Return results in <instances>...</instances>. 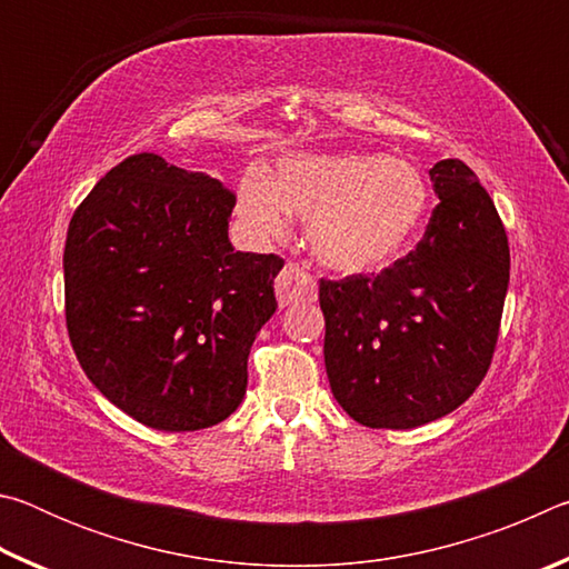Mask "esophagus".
<instances>
[{
    "label": "esophagus",
    "mask_w": 569,
    "mask_h": 569,
    "mask_svg": "<svg viewBox=\"0 0 569 569\" xmlns=\"http://www.w3.org/2000/svg\"><path fill=\"white\" fill-rule=\"evenodd\" d=\"M276 296L283 308L301 301H316L313 276L298 263H286L276 278Z\"/></svg>",
    "instance_id": "esophagus-1"
}]
</instances>
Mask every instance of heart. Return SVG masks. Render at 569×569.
Listing matches in <instances>:
<instances>
[{
	"instance_id": "b5f03b06",
	"label": "heart",
	"mask_w": 569,
	"mask_h": 569,
	"mask_svg": "<svg viewBox=\"0 0 569 569\" xmlns=\"http://www.w3.org/2000/svg\"><path fill=\"white\" fill-rule=\"evenodd\" d=\"M236 208L258 236H283L288 216L308 220V243L323 266L369 273L397 261L417 238L429 188L401 158L291 156L271 178L261 168L246 170Z\"/></svg>"
}]
</instances>
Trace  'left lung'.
<instances>
[{"label":"left lung","mask_w":569,"mask_h":569,"mask_svg":"<svg viewBox=\"0 0 569 569\" xmlns=\"http://www.w3.org/2000/svg\"><path fill=\"white\" fill-rule=\"evenodd\" d=\"M437 208L419 246L373 276L321 278L323 359L336 401L371 429H413L487 377L509 283V243L461 160L429 170Z\"/></svg>","instance_id":"1"}]
</instances>
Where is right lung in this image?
<instances>
[{
	"mask_svg": "<svg viewBox=\"0 0 569 569\" xmlns=\"http://www.w3.org/2000/svg\"><path fill=\"white\" fill-rule=\"evenodd\" d=\"M233 206L220 180L140 152L90 190L67 228L74 356L102 397L146 427L208 429L246 397L283 258L233 250Z\"/></svg>",
	"mask_w": 569,
	"mask_h": 569,
	"instance_id": "obj_1",
	"label": "right lung"
}]
</instances>
